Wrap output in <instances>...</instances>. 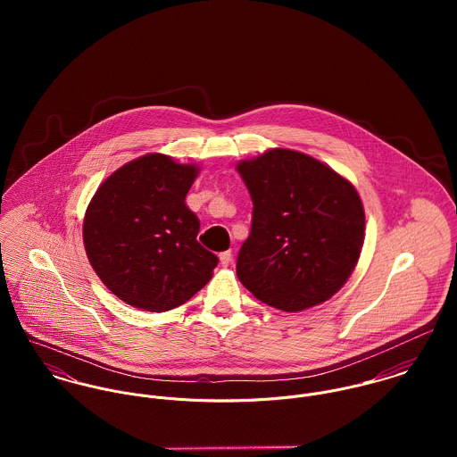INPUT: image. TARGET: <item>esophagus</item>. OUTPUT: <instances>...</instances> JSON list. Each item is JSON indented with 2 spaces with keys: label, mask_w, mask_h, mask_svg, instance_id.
Masks as SVG:
<instances>
[{
  "label": "esophagus",
  "mask_w": 457,
  "mask_h": 457,
  "mask_svg": "<svg viewBox=\"0 0 457 457\" xmlns=\"http://www.w3.org/2000/svg\"><path fill=\"white\" fill-rule=\"evenodd\" d=\"M230 261H232V252H230V250H227V252H221V253H220V262H221V265H223V267H227V265L230 263Z\"/></svg>",
  "instance_id": "obj_1"
}]
</instances>
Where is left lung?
Here are the masks:
<instances>
[{
	"mask_svg": "<svg viewBox=\"0 0 457 457\" xmlns=\"http://www.w3.org/2000/svg\"><path fill=\"white\" fill-rule=\"evenodd\" d=\"M253 202L237 278L262 303L303 312L330 299L353 272L366 218L355 187L299 151L274 147L237 163Z\"/></svg>",
	"mask_w": 457,
	"mask_h": 457,
	"instance_id": "8db88e82",
	"label": "left lung"
}]
</instances>
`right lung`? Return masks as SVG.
Wrapping results in <instances>:
<instances>
[{
	"mask_svg": "<svg viewBox=\"0 0 457 457\" xmlns=\"http://www.w3.org/2000/svg\"><path fill=\"white\" fill-rule=\"evenodd\" d=\"M198 172L195 163L149 153L112 172L86 209L89 263L133 308L174 310L212 278L218 257L196 241L200 221L185 202Z\"/></svg>",
	"mask_w": 457,
	"mask_h": 457,
	"instance_id": "obj_1",
	"label": "right lung"
}]
</instances>
